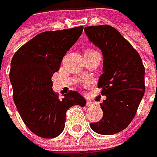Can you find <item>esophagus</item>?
Here are the masks:
<instances>
[{
    "label": "esophagus",
    "instance_id": "esophagus-1",
    "mask_svg": "<svg viewBox=\"0 0 157 157\" xmlns=\"http://www.w3.org/2000/svg\"><path fill=\"white\" fill-rule=\"evenodd\" d=\"M93 104H94V103H93L92 101H88V100L86 101V105H87V106H92Z\"/></svg>",
    "mask_w": 157,
    "mask_h": 157
}]
</instances>
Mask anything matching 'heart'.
Here are the masks:
<instances>
[{
	"instance_id": "1",
	"label": "heart",
	"mask_w": 157,
	"mask_h": 157,
	"mask_svg": "<svg viewBox=\"0 0 157 157\" xmlns=\"http://www.w3.org/2000/svg\"><path fill=\"white\" fill-rule=\"evenodd\" d=\"M95 52V51H94V50H86L85 52Z\"/></svg>"
}]
</instances>
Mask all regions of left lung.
Wrapping results in <instances>:
<instances>
[{
  "label": "left lung",
  "instance_id": "1",
  "mask_svg": "<svg viewBox=\"0 0 157 157\" xmlns=\"http://www.w3.org/2000/svg\"><path fill=\"white\" fill-rule=\"evenodd\" d=\"M84 32L103 52L98 88L102 95H106L100 104L103 118L90 126L97 134L114 135L125 129L136 113L145 89L144 67L136 50L113 27L87 26Z\"/></svg>",
  "mask_w": 157,
  "mask_h": 157
}]
</instances>
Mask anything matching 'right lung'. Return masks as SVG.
I'll list each match as a JSON object with an SVG mask.
<instances>
[{
  "label": "right lung",
  "instance_id": "add662e5",
  "mask_svg": "<svg viewBox=\"0 0 157 157\" xmlns=\"http://www.w3.org/2000/svg\"><path fill=\"white\" fill-rule=\"evenodd\" d=\"M82 30L79 26L41 33L23 44L12 59L10 81L16 108L26 126L40 137L58 136L64 129L66 111L75 105H86L76 91H69L60 99L52 90V81Z\"/></svg>",
  "mask_w": 157,
  "mask_h": 157
}]
</instances>
